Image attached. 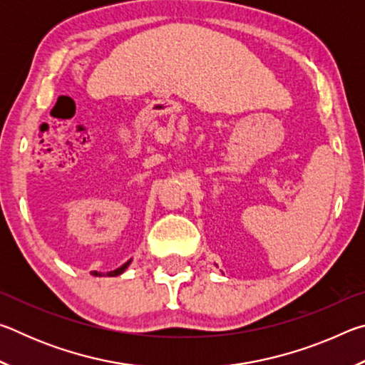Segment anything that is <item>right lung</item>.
<instances>
[{"instance_id": "right-lung-1", "label": "right lung", "mask_w": 365, "mask_h": 365, "mask_svg": "<svg viewBox=\"0 0 365 365\" xmlns=\"http://www.w3.org/2000/svg\"><path fill=\"white\" fill-rule=\"evenodd\" d=\"M128 264H130V261H128V262H125V264H123V265H122V267H119V269H115V270H113V272H109V274H108V275H110V277L120 275V274H122V272L127 269V265H128ZM95 275H98V272H95Z\"/></svg>"}]
</instances>
